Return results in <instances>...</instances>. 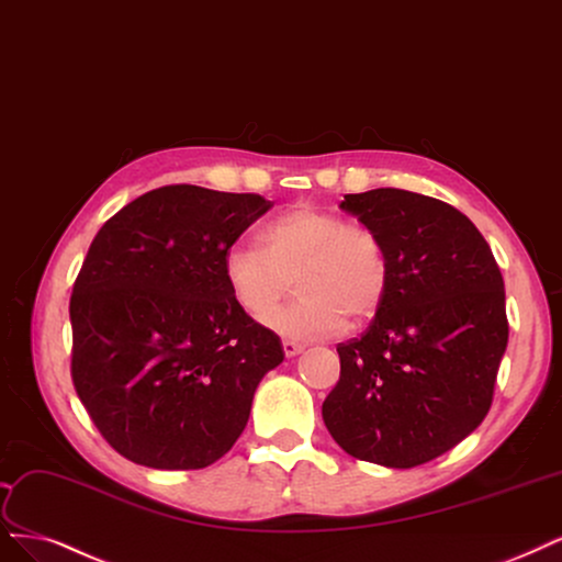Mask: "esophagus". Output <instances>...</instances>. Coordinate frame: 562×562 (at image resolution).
I'll return each instance as SVG.
<instances>
[{"mask_svg": "<svg viewBox=\"0 0 562 562\" xmlns=\"http://www.w3.org/2000/svg\"><path fill=\"white\" fill-rule=\"evenodd\" d=\"M302 351H304V346H302L300 341L283 339V353H285L288 358H293V356H297V353H302Z\"/></svg>", "mask_w": 562, "mask_h": 562, "instance_id": "obj_1", "label": "esophagus"}]
</instances>
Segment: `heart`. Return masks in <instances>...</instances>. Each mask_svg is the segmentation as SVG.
<instances>
[{
    "label": "heart",
    "instance_id": "obj_1",
    "mask_svg": "<svg viewBox=\"0 0 562 562\" xmlns=\"http://www.w3.org/2000/svg\"><path fill=\"white\" fill-rule=\"evenodd\" d=\"M301 295L273 313L289 277ZM229 297L250 318L293 339L330 337L344 321L376 314L391 288V256L379 232L314 204H295L267 221L256 244L225 250Z\"/></svg>",
    "mask_w": 562,
    "mask_h": 562
}]
</instances>
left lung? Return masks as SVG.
Wrapping results in <instances>:
<instances>
[{
    "mask_svg": "<svg viewBox=\"0 0 562 562\" xmlns=\"http://www.w3.org/2000/svg\"><path fill=\"white\" fill-rule=\"evenodd\" d=\"M391 256V288L370 327L337 344L339 381L323 420L339 447L416 468L486 418L509 339L505 281L488 241L447 202L400 188L344 195Z\"/></svg>",
    "mask_w": 562,
    "mask_h": 562,
    "instance_id": "1",
    "label": "left lung"
}]
</instances>
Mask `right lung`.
<instances>
[{
	"label": "right lung",
	"instance_id": "obj_1",
	"mask_svg": "<svg viewBox=\"0 0 562 562\" xmlns=\"http://www.w3.org/2000/svg\"><path fill=\"white\" fill-rule=\"evenodd\" d=\"M269 209L256 192L177 183L94 235L69 300L71 381L123 458L202 470L244 432L283 348L232 302L223 258Z\"/></svg>",
	"mask_w": 562,
	"mask_h": 562
}]
</instances>
